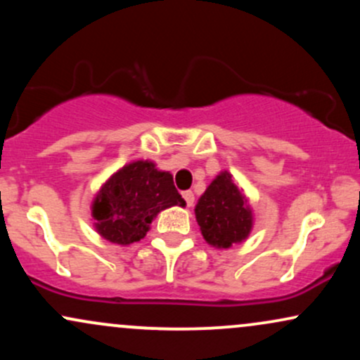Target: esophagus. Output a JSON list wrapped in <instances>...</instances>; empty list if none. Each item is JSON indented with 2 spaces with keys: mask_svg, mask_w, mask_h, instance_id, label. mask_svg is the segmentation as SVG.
Listing matches in <instances>:
<instances>
[{
  "mask_svg": "<svg viewBox=\"0 0 360 360\" xmlns=\"http://www.w3.org/2000/svg\"><path fill=\"white\" fill-rule=\"evenodd\" d=\"M183 198H184L186 205L193 206V203H194V194H193V191H184L183 193Z\"/></svg>",
  "mask_w": 360,
  "mask_h": 360,
  "instance_id": "34e87169",
  "label": "esophagus"
}]
</instances>
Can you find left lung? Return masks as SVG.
<instances>
[{
    "label": "left lung",
    "instance_id": "left-lung-1",
    "mask_svg": "<svg viewBox=\"0 0 360 360\" xmlns=\"http://www.w3.org/2000/svg\"><path fill=\"white\" fill-rule=\"evenodd\" d=\"M194 212L205 240L214 247L229 249L232 243L247 238L252 229L249 201L229 172H223L208 186Z\"/></svg>",
    "mask_w": 360,
    "mask_h": 360
}]
</instances>
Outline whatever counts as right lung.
<instances>
[{
  "instance_id": "add662e5",
  "label": "right lung",
  "mask_w": 360,
  "mask_h": 360,
  "mask_svg": "<svg viewBox=\"0 0 360 360\" xmlns=\"http://www.w3.org/2000/svg\"><path fill=\"white\" fill-rule=\"evenodd\" d=\"M184 206L169 172L148 160L120 169L101 188L93 203L96 230L106 240L128 245L146 237L154 217L169 206Z\"/></svg>"
}]
</instances>
